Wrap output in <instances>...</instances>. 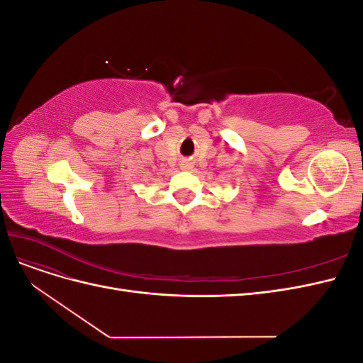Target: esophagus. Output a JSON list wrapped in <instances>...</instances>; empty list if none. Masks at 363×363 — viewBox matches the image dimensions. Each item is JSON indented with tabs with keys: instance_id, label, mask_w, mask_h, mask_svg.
I'll return each mask as SVG.
<instances>
[{
	"instance_id": "esophagus-1",
	"label": "esophagus",
	"mask_w": 363,
	"mask_h": 363,
	"mask_svg": "<svg viewBox=\"0 0 363 363\" xmlns=\"http://www.w3.org/2000/svg\"><path fill=\"white\" fill-rule=\"evenodd\" d=\"M192 168V163L189 160H183L182 162V169L183 171H189Z\"/></svg>"
}]
</instances>
